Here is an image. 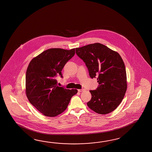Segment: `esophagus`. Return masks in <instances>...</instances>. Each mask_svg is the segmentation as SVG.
I'll return each mask as SVG.
<instances>
[{
	"label": "esophagus",
	"mask_w": 152,
	"mask_h": 152,
	"mask_svg": "<svg viewBox=\"0 0 152 152\" xmlns=\"http://www.w3.org/2000/svg\"><path fill=\"white\" fill-rule=\"evenodd\" d=\"M78 92H82L83 91H84V89H78Z\"/></svg>",
	"instance_id": "1"
}]
</instances>
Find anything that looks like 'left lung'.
I'll use <instances>...</instances> for the list:
<instances>
[{"instance_id": "left-lung-1", "label": "left lung", "mask_w": 152, "mask_h": 152, "mask_svg": "<svg viewBox=\"0 0 152 152\" xmlns=\"http://www.w3.org/2000/svg\"><path fill=\"white\" fill-rule=\"evenodd\" d=\"M85 62L90 77H97L99 86L90 90L91 100L87 105L100 114L113 112L122 101L127 89L126 73L120 55L100 43L75 49Z\"/></svg>"}]
</instances>
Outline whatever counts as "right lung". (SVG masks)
I'll use <instances>...</instances> for the list:
<instances>
[{"instance_id": "add662e5", "label": "right lung", "mask_w": 152, "mask_h": 152, "mask_svg": "<svg viewBox=\"0 0 152 152\" xmlns=\"http://www.w3.org/2000/svg\"><path fill=\"white\" fill-rule=\"evenodd\" d=\"M75 49L46 50L32 59L26 74V92L29 101L46 117H53L66 110L77 89L58 86L56 77L74 56Z\"/></svg>"}]
</instances>
